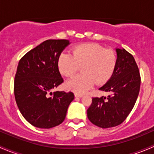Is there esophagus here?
Returning a JSON list of instances; mask_svg holds the SVG:
<instances>
[{
	"mask_svg": "<svg viewBox=\"0 0 154 154\" xmlns=\"http://www.w3.org/2000/svg\"><path fill=\"white\" fill-rule=\"evenodd\" d=\"M74 96H75L76 97H83V94H79V93H75V94H74Z\"/></svg>",
	"mask_w": 154,
	"mask_h": 154,
	"instance_id": "1",
	"label": "esophagus"
}]
</instances>
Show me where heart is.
Returning <instances> with one entry per match:
<instances>
[{"instance_id": "1", "label": "heart", "mask_w": 154, "mask_h": 154, "mask_svg": "<svg viewBox=\"0 0 154 154\" xmlns=\"http://www.w3.org/2000/svg\"><path fill=\"white\" fill-rule=\"evenodd\" d=\"M118 55L112 49H105L96 43L74 46L71 55L63 53L57 60L60 72L72 77L79 69L82 72L66 83V87L77 93H83L94 83L103 85L111 79L118 64Z\"/></svg>"}]
</instances>
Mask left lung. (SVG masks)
<instances>
[{
	"label": "left lung",
	"mask_w": 154,
	"mask_h": 154,
	"mask_svg": "<svg viewBox=\"0 0 154 154\" xmlns=\"http://www.w3.org/2000/svg\"><path fill=\"white\" fill-rule=\"evenodd\" d=\"M116 51L119 60L116 71L99 88L110 94L107 97H92L87 109L88 120L101 128L121 125L133 109L140 89L141 76L134 57L124 48Z\"/></svg>",
	"instance_id": "1"
}]
</instances>
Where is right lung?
I'll return each mask as SVG.
<instances>
[{
    "mask_svg": "<svg viewBox=\"0 0 154 154\" xmlns=\"http://www.w3.org/2000/svg\"><path fill=\"white\" fill-rule=\"evenodd\" d=\"M69 44L66 39H48L28 51L18 63L14 94L21 115L30 125L49 129L65 120L74 93L54 91L64 82L57 60Z\"/></svg>",
    "mask_w": 154,
    "mask_h": 154,
    "instance_id": "1",
    "label": "right lung"
}]
</instances>
